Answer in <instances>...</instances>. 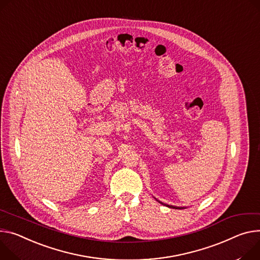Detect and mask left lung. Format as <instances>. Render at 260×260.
<instances>
[{
	"label": "left lung",
	"instance_id": "obj_1",
	"mask_svg": "<svg viewBox=\"0 0 260 260\" xmlns=\"http://www.w3.org/2000/svg\"><path fill=\"white\" fill-rule=\"evenodd\" d=\"M157 201H158V200H157ZM158 202H159V203H161L162 205H166V206H168V207H171V208H176V209H177V208H179V209H181V207H177V206H173V205H168V204H165V203H162V202H160V201H158ZM182 208H183V207H182Z\"/></svg>",
	"mask_w": 260,
	"mask_h": 260
}]
</instances>
